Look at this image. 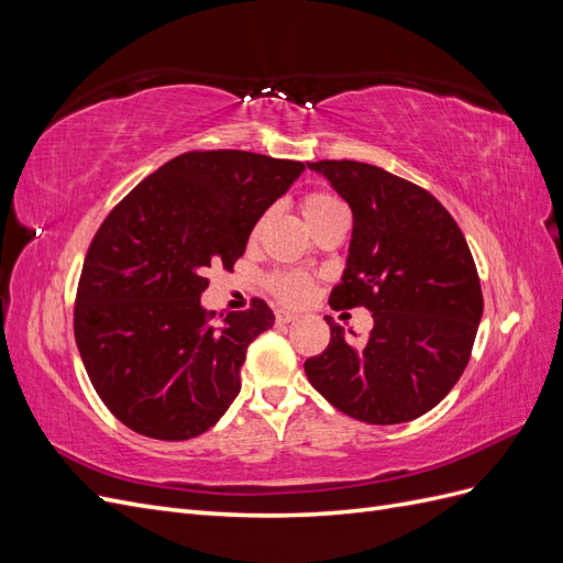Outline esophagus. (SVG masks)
I'll list each match as a JSON object with an SVG mask.
<instances>
[{
    "mask_svg": "<svg viewBox=\"0 0 563 563\" xmlns=\"http://www.w3.org/2000/svg\"><path fill=\"white\" fill-rule=\"evenodd\" d=\"M275 319H277V323H291V321L298 319V314L296 312H288V310H277Z\"/></svg>",
    "mask_w": 563,
    "mask_h": 563,
    "instance_id": "1",
    "label": "esophagus"
}]
</instances>
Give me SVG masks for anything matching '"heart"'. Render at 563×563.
I'll use <instances>...</instances> for the list:
<instances>
[{
	"label": "heart",
	"mask_w": 563,
	"mask_h": 563,
	"mask_svg": "<svg viewBox=\"0 0 563 563\" xmlns=\"http://www.w3.org/2000/svg\"><path fill=\"white\" fill-rule=\"evenodd\" d=\"M338 199L329 192H310L305 195L300 201L302 216L308 223H312L314 218H319L321 213H327L329 209L338 207ZM267 288L269 294L275 296L277 300L286 302V305H305L312 298V277L305 275V272L298 269H288V272H277L267 279Z\"/></svg>",
	"instance_id": "heart-1"
}]
</instances>
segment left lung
<instances>
[{"instance_id":"8db88e82","label":"left lung","mask_w":563,"mask_h":563,"mask_svg":"<svg viewBox=\"0 0 563 563\" xmlns=\"http://www.w3.org/2000/svg\"><path fill=\"white\" fill-rule=\"evenodd\" d=\"M352 209L347 267L333 310L366 308L354 345L333 317L329 347L305 362L338 411L368 424L416 420L444 399L470 362L484 312L476 265L453 216L428 190L380 166L308 162Z\"/></svg>"}]
</instances>
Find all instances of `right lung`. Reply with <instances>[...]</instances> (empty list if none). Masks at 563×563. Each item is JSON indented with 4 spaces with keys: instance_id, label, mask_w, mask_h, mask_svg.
<instances>
[{
    "instance_id": "add662e5",
    "label": "right lung",
    "mask_w": 563,
    "mask_h": 563,
    "mask_svg": "<svg viewBox=\"0 0 563 563\" xmlns=\"http://www.w3.org/2000/svg\"><path fill=\"white\" fill-rule=\"evenodd\" d=\"M302 162L244 150H192L159 166L108 213L84 258L75 340L98 397L129 430L199 437L240 395L246 350L275 314L201 308L209 269L246 251L261 216Z\"/></svg>"
}]
</instances>
